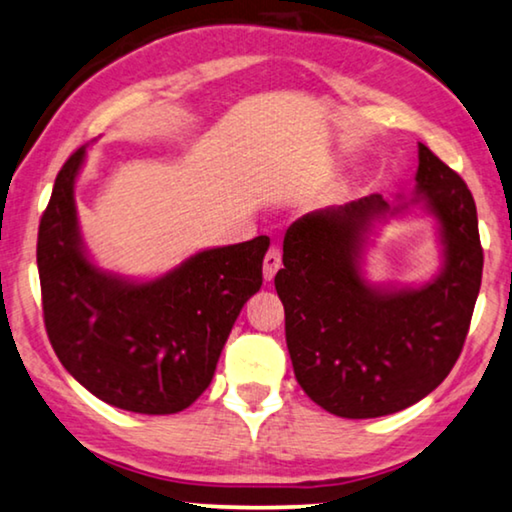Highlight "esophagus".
Instances as JSON below:
<instances>
[{"instance_id":"1","label":"esophagus","mask_w":512,"mask_h":512,"mask_svg":"<svg viewBox=\"0 0 512 512\" xmlns=\"http://www.w3.org/2000/svg\"><path fill=\"white\" fill-rule=\"evenodd\" d=\"M280 264H283V255H280V248L271 246L269 253H266V257H264V278L271 280L273 276H276Z\"/></svg>"}]
</instances>
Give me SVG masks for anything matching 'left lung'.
Instances as JSON below:
<instances>
[{"label":"left lung","mask_w":512,"mask_h":512,"mask_svg":"<svg viewBox=\"0 0 512 512\" xmlns=\"http://www.w3.org/2000/svg\"><path fill=\"white\" fill-rule=\"evenodd\" d=\"M417 194L441 222L443 271L417 290H376L359 273L371 220L399 208L369 194L292 222L276 292L294 376L327 413L390 415L434 392L459 359L482 280L473 194L420 143Z\"/></svg>","instance_id":"8db88e82"}]
</instances>
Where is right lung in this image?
Masks as SVG:
<instances>
[{
  "mask_svg": "<svg viewBox=\"0 0 512 512\" xmlns=\"http://www.w3.org/2000/svg\"><path fill=\"white\" fill-rule=\"evenodd\" d=\"M85 146L55 178L39 222L43 322L64 369L97 399L171 415L211 385L241 308L262 287L269 236L192 255L150 283L99 271L78 234L74 183Z\"/></svg>",
  "mask_w": 512,
  "mask_h": 512,
  "instance_id": "right-lung-1",
  "label": "right lung"
}]
</instances>
